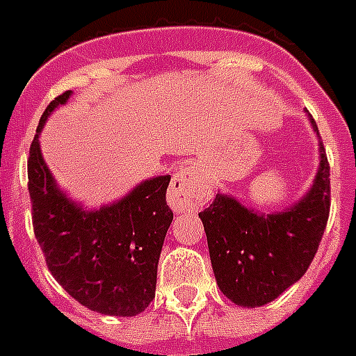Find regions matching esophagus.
I'll return each instance as SVG.
<instances>
[{"mask_svg": "<svg viewBox=\"0 0 356 356\" xmlns=\"http://www.w3.org/2000/svg\"><path fill=\"white\" fill-rule=\"evenodd\" d=\"M207 200V190L205 184L197 175L194 166H181L173 173L172 184L168 190V203L173 211L186 213V211H196Z\"/></svg>", "mask_w": 356, "mask_h": 356, "instance_id": "1", "label": "esophagus"}]
</instances>
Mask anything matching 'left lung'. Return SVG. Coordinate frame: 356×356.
Wrapping results in <instances>:
<instances>
[{"mask_svg": "<svg viewBox=\"0 0 356 356\" xmlns=\"http://www.w3.org/2000/svg\"><path fill=\"white\" fill-rule=\"evenodd\" d=\"M308 119L319 136L314 118ZM319 159L312 188L284 211L261 214L235 197L216 194L200 213L216 284L235 305H267L310 267L330 211V166L321 138Z\"/></svg>", "mask_w": 356, "mask_h": 356, "instance_id": "1", "label": "left lung"}]
</instances>
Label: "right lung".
<instances>
[{
    "label": "right lung",
    "instance_id": "right-lung-1",
    "mask_svg": "<svg viewBox=\"0 0 356 356\" xmlns=\"http://www.w3.org/2000/svg\"><path fill=\"white\" fill-rule=\"evenodd\" d=\"M70 91L51 100L29 147L27 179L35 237L59 286L86 308L132 317L151 305L168 227L170 175L147 179L112 205L88 211L59 188L40 153L44 121Z\"/></svg>",
    "mask_w": 356,
    "mask_h": 356
}]
</instances>
